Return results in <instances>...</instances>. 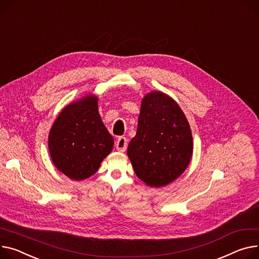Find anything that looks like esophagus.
Listing matches in <instances>:
<instances>
[{
    "label": "esophagus",
    "instance_id": "esophagus-1",
    "mask_svg": "<svg viewBox=\"0 0 259 259\" xmlns=\"http://www.w3.org/2000/svg\"><path fill=\"white\" fill-rule=\"evenodd\" d=\"M115 147H116L117 151L125 152L126 149H127V139H126V137H123V136L118 137L116 143H115Z\"/></svg>",
    "mask_w": 259,
    "mask_h": 259
}]
</instances>
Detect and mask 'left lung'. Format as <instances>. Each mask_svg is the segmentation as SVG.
<instances>
[{"instance_id":"1","label":"left lung","mask_w":259,"mask_h":259,"mask_svg":"<svg viewBox=\"0 0 259 259\" xmlns=\"http://www.w3.org/2000/svg\"><path fill=\"white\" fill-rule=\"evenodd\" d=\"M193 149L191 128L177 103L161 92L146 95L127 150L136 176L152 187L173 182L186 169Z\"/></svg>"}]
</instances>
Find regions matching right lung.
I'll use <instances>...</instances> for the list:
<instances>
[{"instance_id": "obj_1", "label": "right lung", "mask_w": 259, "mask_h": 259, "mask_svg": "<svg viewBox=\"0 0 259 259\" xmlns=\"http://www.w3.org/2000/svg\"><path fill=\"white\" fill-rule=\"evenodd\" d=\"M48 143L52 161L65 176L77 181L93 176L113 148V137L98 110V97L89 95L64 107Z\"/></svg>"}]
</instances>
